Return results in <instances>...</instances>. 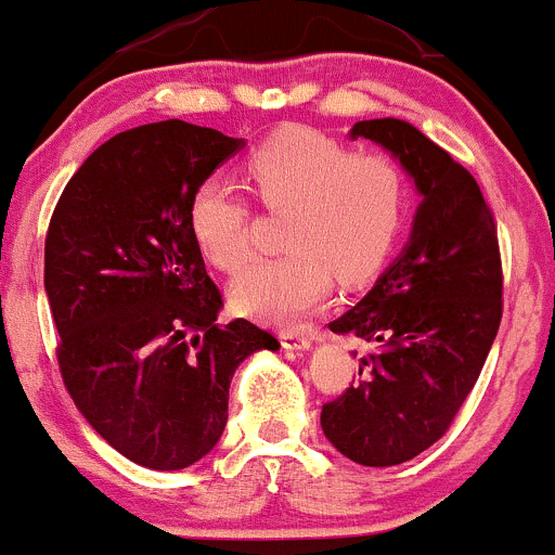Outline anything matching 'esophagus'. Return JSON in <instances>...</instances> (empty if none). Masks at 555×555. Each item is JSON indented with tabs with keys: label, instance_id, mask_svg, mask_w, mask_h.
Instances as JSON below:
<instances>
[{
	"label": "esophagus",
	"instance_id": "esophagus-1",
	"mask_svg": "<svg viewBox=\"0 0 555 555\" xmlns=\"http://www.w3.org/2000/svg\"><path fill=\"white\" fill-rule=\"evenodd\" d=\"M279 337H282V346L293 348V351H306V348H311V337L300 330H282Z\"/></svg>",
	"mask_w": 555,
	"mask_h": 555
}]
</instances>
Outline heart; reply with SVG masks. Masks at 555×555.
Listing matches in <instances>:
<instances>
[{
	"label": "heart",
	"instance_id": "1",
	"mask_svg": "<svg viewBox=\"0 0 555 555\" xmlns=\"http://www.w3.org/2000/svg\"><path fill=\"white\" fill-rule=\"evenodd\" d=\"M244 172L268 212L289 209V253L253 262L231 284L233 308L258 322H300L330 295L332 276L346 287L370 282L406 225L410 180L383 151H353L324 132L287 127L249 151ZM189 229L220 271H238L253 255L255 209L223 180L194 191Z\"/></svg>",
	"mask_w": 555,
	"mask_h": 555
}]
</instances>
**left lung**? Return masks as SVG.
Returning a JSON list of instances; mask_svg holds the SVG:
<instances>
[{
  "mask_svg": "<svg viewBox=\"0 0 555 555\" xmlns=\"http://www.w3.org/2000/svg\"><path fill=\"white\" fill-rule=\"evenodd\" d=\"M351 135L399 156L423 194L404 255L330 322L370 356L359 383L322 406L324 436L385 468L434 447L474 390L503 319V260L492 209L444 149L401 119L359 121Z\"/></svg>",
  "mask_w": 555,
  "mask_h": 555,
  "instance_id": "1",
  "label": "left lung"
}]
</instances>
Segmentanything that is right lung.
<instances>
[{"label":"right lung","mask_w":555,"mask_h":555,"mask_svg":"<svg viewBox=\"0 0 555 555\" xmlns=\"http://www.w3.org/2000/svg\"><path fill=\"white\" fill-rule=\"evenodd\" d=\"M242 140L167 119L92 151L52 209L44 289L57 366L87 423L132 463L194 465L223 436L236 366L279 340L223 306L189 202Z\"/></svg>","instance_id":"obj_1"}]
</instances>
